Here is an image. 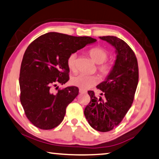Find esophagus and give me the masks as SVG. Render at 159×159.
Here are the masks:
<instances>
[{
  "label": "esophagus",
  "instance_id": "1",
  "mask_svg": "<svg viewBox=\"0 0 159 159\" xmlns=\"http://www.w3.org/2000/svg\"><path fill=\"white\" fill-rule=\"evenodd\" d=\"M79 92H80V94H84V93H86L87 91H86V90H84V89H79Z\"/></svg>",
  "mask_w": 159,
  "mask_h": 159
}]
</instances>
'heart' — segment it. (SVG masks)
I'll use <instances>...</instances> for the list:
<instances>
[{"label":"heart","instance_id":"obj_1","mask_svg":"<svg viewBox=\"0 0 159 159\" xmlns=\"http://www.w3.org/2000/svg\"><path fill=\"white\" fill-rule=\"evenodd\" d=\"M89 55L94 63L99 65L97 67L99 72L102 77H106L111 70V65L104 62L108 58V52L103 48H94L89 51ZM77 54L72 53L67 58V64L69 69L72 72L76 70ZM99 82V78L95 75H84L82 74L75 75L70 79L72 85L81 89H88L94 86Z\"/></svg>","mask_w":159,"mask_h":159}]
</instances>
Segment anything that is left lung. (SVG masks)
<instances>
[{
  "label": "left lung",
  "instance_id": "1",
  "mask_svg": "<svg viewBox=\"0 0 159 159\" xmlns=\"http://www.w3.org/2000/svg\"><path fill=\"white\" fill-rule=\"evenodd\" d=\"M99 38L115 48L116 57L111 72L97 86L102 91L101 96L97 97L93 91H88L90 102L84 114L92 128L107 132L119 125L132 104L139 68L135 54L124 40L109 35Z\"/></svg>",
  "mask_w": 159,
  "mask_h": 159
}]
</instances>
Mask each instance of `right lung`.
Instances as JSON below:
<instances>
[{
    "label": "right lung",
    "mask_w": 159,
    "mask_h": 159,
    "mask_svg": "<svg viewBox=\"0 0 159 159\" xmlns=\"http://www.w3.org/2000/svg\"><path fill=\"white\" fill-rule=\"evenodd\" d=\"M96 39L50 32L40 36L26 49L22 60L19 84L20 102L27 118L39 129L48 130L62 121L67 105L79 93L67 87L54 93L51 88L69 80V56Z\"/></svg>",
    "instance_id": "1"
}]
</instances>
